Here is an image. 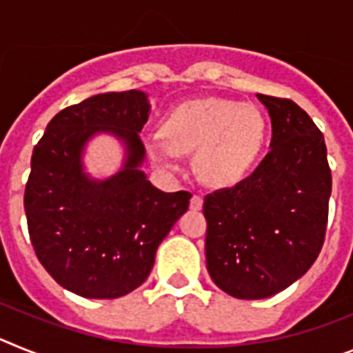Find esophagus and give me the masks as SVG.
<instances>
[{
    "label": "esophagus",
    "instance_id": "34e87169",
    "mask_svg": "<svg viewBox=\"0 0 353 353\" xmlns=\"http://www.w3.org/2000/svg\"><path fill=\"white\" fill-rule=\"evenodd\" d=\"M202 195H194L192 197V201H190V210H194V211H199L202 210Z\"/></svg>",
    "mask_w": 353,
    "mask_h": 353
}]
</instances>
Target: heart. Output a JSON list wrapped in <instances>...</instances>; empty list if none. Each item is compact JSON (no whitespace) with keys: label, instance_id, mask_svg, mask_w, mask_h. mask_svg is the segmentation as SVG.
<instances>
[{"label":"heart","instance_id":"obj_1","mask_svg":"<svg viewBox=\"0 0 353 353\" xmlns=\"http://www.w3.org/2000/svg\"><path fill=\"white\" fill-rule=\"evenodd\" d=\"M266 122L257 106L223 97L192 99L174 106L161 137L147 134L143 147L158 167L172 170L179 154L194 152V167L211 186H234L250 172L265 143Z\"/></svg>","mask_w":353,"mask_h":353}]
</instances>
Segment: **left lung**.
Segmentation results:
<instances>
[{
	"label": "left lung",
	"mask_w": 353,
	"mask_h": 353,
	"mask_svg": "<svg viewBox=\"0 0 353 353\" xmlns=\"http://www.w3.org/2000/svg\"><path fill=\"white\" fill-rule=\"evenodd\" d=\"M272 151L247 179L204 197L206 263L234 299H268L307 272L323 247L332 190L321 131L291 99L257 94Z\"/></svg>",
	"instance_id": "obj_1"
}]
</instances>
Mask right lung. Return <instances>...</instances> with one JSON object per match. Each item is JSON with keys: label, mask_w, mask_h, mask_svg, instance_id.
<instances>
[{"label": "right lung", "mask_w": 353, "mask_h": 353, "mask_svg": "<svg viewBox=\"0 0 353 353\" xmlns=\"http://www.w3.org/2000/svg\"><path fill=\"white\" fill-rule=\"evenodd\" d=\"M151 104L142 90L106 92L57 113L33 149L24 211L33 250L48 274L85 299H119L149 277L158 245L188 210L190 192L165 194L143 170L140 131ZM97 132L126 145L108 180L83 172L81 154Z\"/></svg>", "instance_id": "add662e5"}]
</instances>
